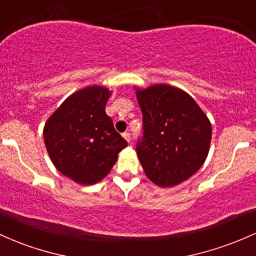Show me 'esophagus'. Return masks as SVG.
Instances as JSON below:
<instances>
[{"label":"esophagus","instance_id":"34e87169","mask_svg":"<svg viewBox=\"0 0 256 256\" xmlns=\"http://www.w3.org/2000/svg\"><path fill=\"white\" fill-rule=\"evenodd\" d=\"M123 138H124L126 140H127V142H129L132 140V136H130V134L128 133V132H126V133H123Z\"/></svg>","mask_w":256,"mask_h":256}]
</instances>
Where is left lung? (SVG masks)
Instances as JSON below:
<instances>
[{
	"label": "left lung",
	"mask_w": 256,
	"mask_h": 256,
	"mask_svg": "<svg viewBox=\"0 0 256 256\" xmlns=\"http://www.w3.org/2000/svg\"><path fill=\"white\" fill-rule=\"evenodd\" d=\"M142 136L136 154L148 179L172 188L194 175L208 156L212 124L194 98L168 84L136 88Z\"/></svg>",
	"instance_id": "left-lung-1"
}]
</instances>
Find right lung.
<instances>
[{
  "instance_id": "obj_1",
  "label": "right lung",
  "mask_w": 256,
  "mask_h": 256,
  "mask_svg": "<svg viewBox=\"0 0 256 256\" xmlns=\"http://www.w3.org/2000/svg\"><path fill=\"white\" fill-rule=\"evenodd\" d=\"M110 90L90 86L71 94L43 129L46 148L62 174L82 185L104 179L127 142L105 112Z\"/></svg>"
}]
</instances>
